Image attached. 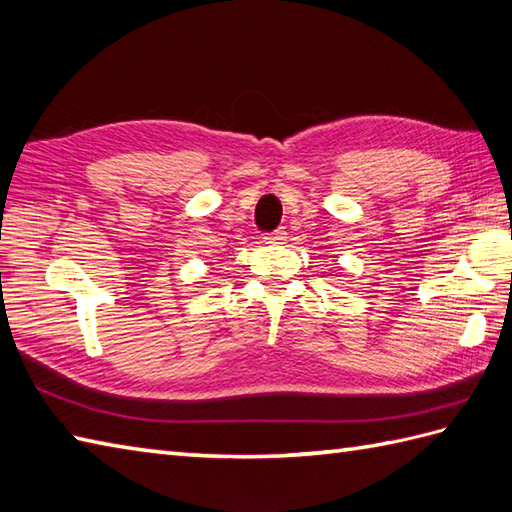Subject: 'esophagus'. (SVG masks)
<instances>
[{
	"instance_id": "obj_1",
	"label": "esophagus",
	"mask_w": 512,
	"mask_h": 512,
	"mask_svg": "<svg viewBox=\"0 0 512 512\" xmlns=\"http://www.w3.org/2000/svg\"><path fill=\"white\" fill-rule=\"evenodd\" d=\"M286 228H275L273 233H266L264 235V242L266 244H284L286 242Z\"/></svg>"
}]
</instances>
